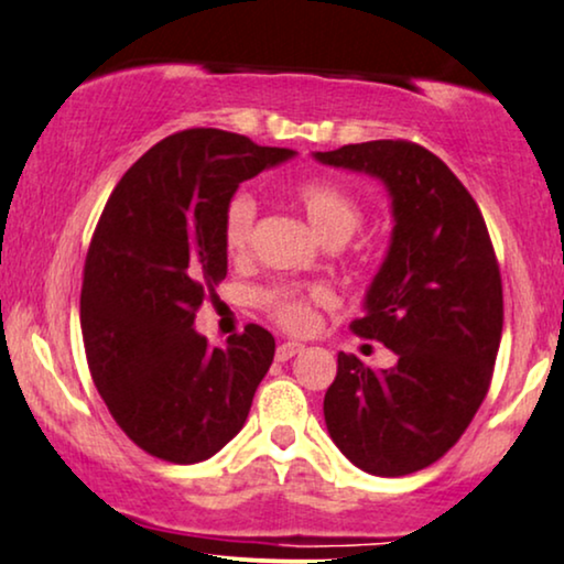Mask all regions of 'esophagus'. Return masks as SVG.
<instances>
[{
    "mask_svg": "<svg viewBox=\"0 0 564 564\" xmlns=\"http://www.w3.org/2000/svg\"><path fill=\"white\" fill-rule=\"evenodd\" d=\"M300 349H303V345H300V341H282V345L276 347V360H280V362L290 360V357H295Z\"/></svg>",
    "mask_w": 564,
    "mask_h": 564,
    "instance_id": "obj_1",
    "label": "esophagus"
}]
</instances>
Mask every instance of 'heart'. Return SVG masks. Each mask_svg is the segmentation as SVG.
Instances as JSON below:
<instances>
[{
	"label": "heart",
	"instance_id": "b5f03b06",
	"mask_svg": "<svg viewBox=\"0 0 564 564\" xmlns=\"http://www.w3.org/2000/svg\"><path fill=\"white\" fill-rule=\"evenodd\" d=\"M292 196L303 207L305 217L321 232V238L332 246L349 240L362 225V207L345 186L326 178H305L292 188ZM256 199L248 192H238L225 204L223 240L230 256H246L253 238ZM326 297L324 290H303L282 284L269 288L259 295L261 308L288 332L303 334L316 324V303Z\"/></svg>",
	"mask_w": 564,
	"mask_h": 564
}]
</instances>
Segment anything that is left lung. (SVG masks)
Segmentation results:
<instances>
[{
	"mask_svg": "<svg viewBox=\"0 0 564 564\" xmlns=\"http://www.w3.org/2000/svg\"><path fill=\"white\" fill-rule=\"evenodd\" d=\"M316 160L376 175L393 199L389 256L349 328L399 362L372 370L339 352L324 416L355 466L404 477L443 458L487 397L502 336L500 264L474 196L422 144L376 139Z\"/></svg>",
	"mask_w": 564,
	"mask_h": 564,
	"instance_id": "obj_1",
	"label": "left lung"
}]
</instances>
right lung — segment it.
<instances>
[{"label":"right lung","instance_id":"1","mask_svg":"<svg viewBox=\"0 0 564 564\" xmlns=\"http://www.w3.org/2000/svg\"><path fill=\"white\" fill-rule=\"evenodd\" d=\"M292 155L223 129L175 131L108 196L87 248L79 324L95 389L150 456L207 460L251 412L274 336L248 324L212 349L194 318L228 274L225 204Z\"/></svg>","mask_w":564,"mask_h":564}]
</instances>
